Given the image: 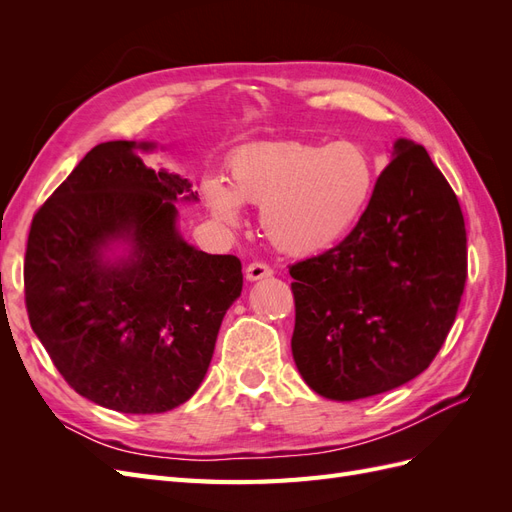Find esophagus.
<instances>
[{
  "label": "esophagus",
  "mask_w": 512,
  "mask_h": 512,
  "mask_svg": "<svg viewBox=\"0 0 512 512\" xmlns=\"http://www.w3.org/2000/svg\"><path fill=\"white\" fill-rule=\"evenodd\" d=\"M273 269L265 262H252V265L245 267V280L256 282V280H265V277H271Z\"/></svg>",
  "instance_id": "34e87169"
}]
</instances>
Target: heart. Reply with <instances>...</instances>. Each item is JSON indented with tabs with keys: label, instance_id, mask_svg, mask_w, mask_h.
<instances>
[{
	"label": "heart",
	"instance_id": "heart-1",
	"mask_svg": "<svg viewBox=\"0 0 512 512\" xmlns=\"http://www.w3.org/2000/svg\"><path fill=\"white\" fill-rule=\"evenodd\" d=\"M376 192L371 153L352 141H277L243 147L228 162V183L203 181L209 211L239 226L241 203L262 207V226L288 254H316L344 239Z\"/></svg>",
	"mask_w": 512,
	"mask_h": 512
}]
</instances>
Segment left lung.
Returning a JSON list of instances; mask_svg holds the SVG:
<instances>
[{
    "instance_id": "1",
    "label": "left lung",
    "mask_w": 512,
    "mask_h": 512,
    "mask_svg": "<svg viewBox=\"0 0 512 512\" xmlns=\"http://www.w3.org/2000/svg\"><path fill=\"white\" fill-rule=\"evenodd\" d=\"M350 235L290 267L292 356L335 401L380 395L429 367L468 277L459 200L425 147L397 138Z\"/></svg>"
}]
</instances>
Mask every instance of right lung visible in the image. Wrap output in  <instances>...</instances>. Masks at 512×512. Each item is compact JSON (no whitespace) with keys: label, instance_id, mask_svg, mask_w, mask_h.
<instances>
[{"label":"right lung","instance_id":"1","mask_svg":"<svg viewBox=\"0 0 512 512\" xmlns=\"http://www.w3.org/2000/svg\"><path fill=\"white\" fill-rule=\"evenodd\" d=\"M156 143L91 149L38 209L25 252L29 324L72 389L108 410L160 414L203 382L241 260L196 250L175 203L190 179L151 168Z\"/></svg>","mask_w":512,"mask_h":512}]
</instances>
